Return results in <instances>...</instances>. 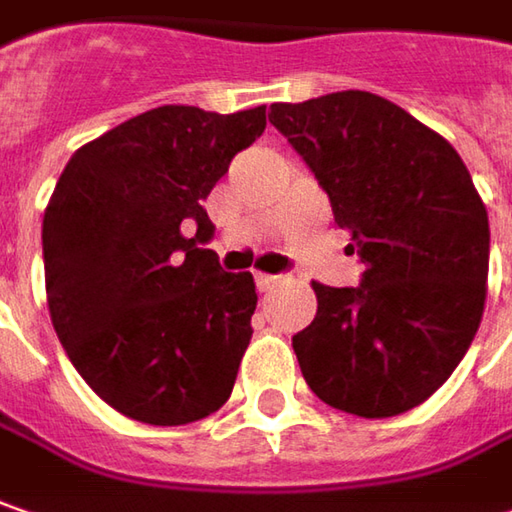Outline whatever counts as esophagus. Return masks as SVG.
<instances>
[{"label": "esophagus", "instance_id": "1", "mask_svg": "<svg viewBox=\"0 0 512 512\" xmlns=\"http://www.w3.org/2000/svg\"><path fill=\"white\" fill-rule=\"evenodd\" d=\"M278 281H281L278 275H266V272H255V284H257V289H260V292H269V289L278 284Z\"/></svg>", "mask_w": 512, "mask_h": 512}]
</instances>
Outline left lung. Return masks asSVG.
Listing matches in <instances>:
<instances>
[{
	"instance_id": "1",
	"label": "left lung",
	"mask_w": 512,
	"mask_h": 512,
	"mask_svg": "<svg viewBox=\"0 0 512 512\" xmlns=\"http://www.w3.org/2000/svg\"><path fill=\"white\" fill-rule=\"evenodd\" d=\"M289 138L330 196L359 286L313 281L318 310L292 336L321 403L394 417L429 400L472 345L487 301L490 220L464 159L403 106L347 89L275 104Z\"/></svg>"
}]
</instances>
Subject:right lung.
<instances>
[{"label": "right lung", "instance_id": "obj_1", "mask_svg": "<svg viewBox=\"0 0 512 512\" xmlns=\"http://www.w3.org/2000/svg\"><path fill=\"white\" fill-rule=\"evenodd\" d=\"M263 130L266 106H159L83 144L57 179L43 217L51 324L86 385L130 420L185 426L231 397L255 278L199 249L214 234L202 199Z\"/></svg>", "mask_w": 512, "mask_h": 512}]
</instances>
